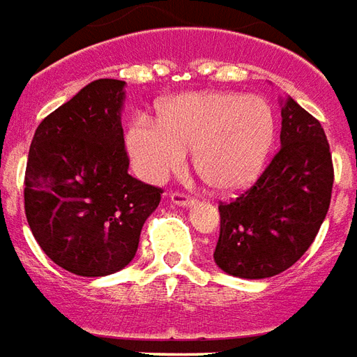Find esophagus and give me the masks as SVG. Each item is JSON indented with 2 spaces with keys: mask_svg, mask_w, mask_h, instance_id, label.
<instances>
[{
  "mask_svg": "<svg viewBox=\"0 0 357 357\" xmlns=\"http://www.w3.org/2000/svg\"><path fill=\"white\" fill-rule=\"evenodd\" d=\"M171 202H173L174 206H190L194 198H192L190 194H186V192L174 190L171 192Z\"/></svg>",
  "mask_w": 357,
  "mask_h": 357,
  "instance_id": "esophagus-1",
  "label": "esophagus"
}]
</instances>
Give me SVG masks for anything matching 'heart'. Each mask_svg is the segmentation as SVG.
I'll return each instance as SVG.
<instances>
[{"label": "heart", "instance_id": "b5f03b06", "mask_svg": "<svg viewBox=\"0 0 357 357\" xmlns=\"http://www.w3.org/2000/svg\"><path fill=\"white\" fill-rule=\"evenodd\" d=\"M275 140L267 100L238 92L178 93L159 107V123L136 117L126 144L136 171L161 183L183 171L188 151L202 181L215 190H240L261 173Z\"/></svg>", "mask_w": 357, "mask_h": 357}]
</instances>
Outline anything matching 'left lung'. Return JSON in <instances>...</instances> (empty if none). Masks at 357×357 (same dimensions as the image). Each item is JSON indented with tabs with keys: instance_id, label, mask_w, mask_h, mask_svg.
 I'll use <instances>...</instances> for the list:
<instances>
[{
	"instance_id": "8db88e82",
	"label": "left lung",
	"mask_w": 357,
	"mask_h": 357,
	"mask_svg": "<svg viewBox=\"0 0 357 357\" xmlns=\"http://www.w3.org/2000/svg\"><path fill=\"white\" fill-rule=\"evenodd\" d=\"M280 148L250 188L219 204L215 264L240 279L287 271L317 236L331 206L333 155L317 119L288 100Z\"/></svg>"
}]
</instances>
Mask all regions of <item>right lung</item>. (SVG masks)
Listing matches in <instances>:
<instances>
[{
  "mask_svg": "<svg viewBox=\"0 0 357 357\" xmlns=\"http://www.w3.org/2000/svg\"><path fill=\"white\" fill-rule=\"evenodd\" d=\"M123 80L100 78L38 125L24 173V213L53 264L80 277L121 271L163 190L128 174Z\"/></svg>",
  "mask_w": 357,
  "mask_h": 357,
  "instance_id": "1",
  "label": "right lung"
}]
</instances>
